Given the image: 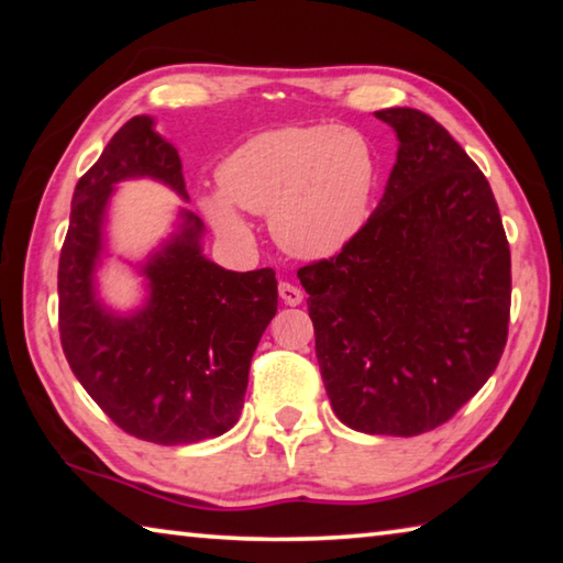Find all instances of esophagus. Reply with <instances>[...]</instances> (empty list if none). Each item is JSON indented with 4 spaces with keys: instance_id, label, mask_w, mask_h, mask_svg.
Returning <instances> with one entry per match:
<instances>
[{
    "instance_id": "1",
    "label": "esophagus",
    "mask_w": 563,
    "mask_h": 563,
    "mask_svg": "<svg viewBox=\"0 0 563 563\" xmlns=\"http://www.w3.org/2000/svg\"><path fill=\"white\" fill-rule=\"evenodd\" d=\"M278 292H280V300L285 305H290V308H295V305L302 302V290L295 288L292 283H280L278 285Z\"/></svg>"
}]
</instances>
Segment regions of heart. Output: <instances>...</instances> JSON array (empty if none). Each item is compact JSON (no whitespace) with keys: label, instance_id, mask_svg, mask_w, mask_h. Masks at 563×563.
I'll return each mask as SVG.
<instances>
[{"label":"heart","instance_id":"obj_1","mask_svg":"<svg viewBox=\"0 0 563 563\" xmlns=\"http://www.w3.org/2000/svg\"><path fill=\"white\" fill-rule=\"evenodd\" d=\"M377 151L350 126H278L233 148L218 186L198 198L218 233L241 241V211L271 216V231L295 258L325 261L362 233L377 188Z\"/></svg>","mask_w":563,"mask_h":563}]
</instances>
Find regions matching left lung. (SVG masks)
Segmentation results:
<instances>
[{
	"label": "left lung",
	"instance_id": "8db88e82",
	"mask_svg": "<svg viewBox=\"0 0 563 563\" xmlns=\"http://www.w3.org/2000/svg\"><path fill=\"white\" fill-rule=\"evenodd\" d=\"M397 164L362 233L298 278L332 412L350 430L415 437L454 417L507 345L511 255L489 180L442 123L375 111Z\"/></svg>",
	"mask_w": 563,
	"mask_h": 563
}]
</instances>
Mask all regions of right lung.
Instances as JSON below:
<instances>
[{
	"label": "right lung",
	"instance_id": "obj_1",
	"mask_svg": "<svg viewBox=\"0 0 563 563\" xmlns=\"http://www.w3.org/2000/svg\"><path fill=\"white\" fill-rule=\"evenodd\" d=\"M154 178L188 198L178 151L133 117L79 178L59 258V335L81 387L123 432L194 444L231 430L243 409L253 352L278 312L273 268L235 273L201 251L203 223L180 211L178 231L141 265L144 308L119 316L97 298L93 271L113 186Z\"/></svg>",
	"mask_w": 563,
	"mask_h": 563
}]
</instances>
